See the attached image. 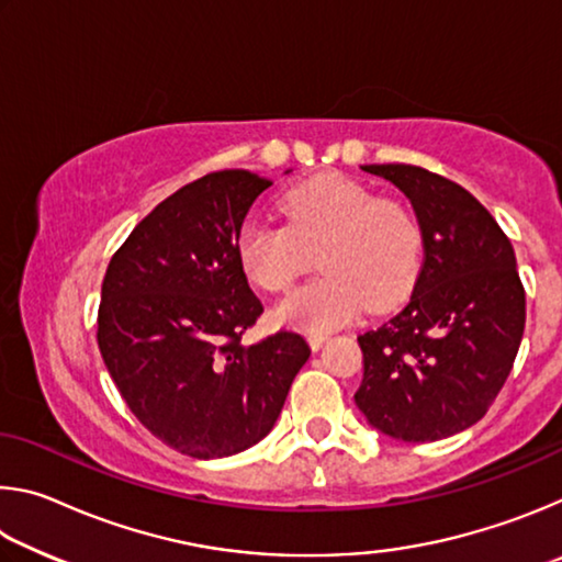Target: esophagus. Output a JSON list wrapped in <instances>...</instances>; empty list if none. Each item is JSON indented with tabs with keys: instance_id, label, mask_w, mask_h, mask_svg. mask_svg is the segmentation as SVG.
I'll use <instances>...</instances> for the list:
<instances>
[{
	"instance_id": "obj_1",
	"label": "esophagus",
	"mask_w": 562,
	"mask_h": 562,
	"mask_svg": "<svg viewBox=\"0 0 562 562\" xmlns=\"http://www.w3.org/2000/svg\"><path fill=\"white\" fill-rule=\"evenodd\" d=\"M307 339H310V347L312 349H319L329 339V335H327V331H310Z\"/></svg>"
}]
</instances>
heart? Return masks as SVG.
Returning <instances> with one entry per match:
<instances>
[{"mask_svg":"<svg viewBox=\"0 0 562 562\" xmlns=\"http://www.w3.org/2000/svg\"><path fill=\"white\" fill-rule=\"evenodd\" d=\"M280 211L284 225H243L237 260L262 290L284 292L312 270L317 252L325 274L280 302L282 322L331 329L364 304L384 312L412 294L424 262V233L406 203L327 173L284 190Z\"/></svg>","mask_w":562,"mask_h":562,"instance_id":"1","label":"heart"}]
</instances>
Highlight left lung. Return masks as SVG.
I'll return each instance as SVG.
<instances>
[{
	"instance_id": "8db88e82",
	"label": "left lung",
	"mask_w": 562,
	"mask_h": 562,
	"mask_svg": "<svg viewBox=\"0 0 562 562\" xmlns=\"http://www.w3.org/2000/svg\"><path fill=\"white\" fill-rule=\"evenodd\" d=\"M412 201L424 265L396 317L359 335L355 402L392 439L426 443L486 416L516 361L526 290L508 235L469 190L404 164L364 166Z\"/></svg>"
}]
</instances>
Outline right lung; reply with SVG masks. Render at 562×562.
<instances>
[{"instance_id": "add662e5", "label": "right lung", "mask_w": 562, "mask_h": 562, "mask_svg": "<svg viewBox=\"0 0 562 562\" xmlns=\"http://www.w3.org/2000/svg\"><path fill=\"white\" fill-rule=\"evenodd\" d=\"M270 186L250 170H217L176 190L133 227L101 284L97 339L113 384L156 439L190 459L265 439L310 359L288 329L243 345L262 302L237 235Z\"/></svg>"}]
</instances>
